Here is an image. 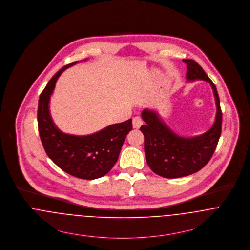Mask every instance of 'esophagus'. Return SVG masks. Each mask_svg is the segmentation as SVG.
Masks as SVG:
<instances>
[{
    "label": "esophagus",
    "mask_w": 250,
    "mask_h": 250,
    "mask_svg": "<svg viewBox=\"0 0 250 250\" xmlns=\"http://www.w3.org/2000/svg\"><path fill=\"white\" fill-rule=\"evenodd\" d=\"M132 125L134 128H140V126L143 125V121L140 117H134L132 120Z\"/></svg>",
    "instance_id": "34e87169"
}]
</instances>
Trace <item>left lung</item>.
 Masks as SVG:
<instances>
[{
    "label": "left lung",
    "mask_w": 250,
    "mask_h": 250,
    "mask_svg": "<svg viewBox=\"0 0 250 250\" xmlns=\"http://www.w3.org/2000/svg\"><path fill=\"white\" fill-rule=\"evenodd\" d=\"M187 64L186 79L206 81L212 86L217 114L213 126L199 136L185 138L175 134L155 111L145 109V125L141 131L145 137V154L148 167L156 174L166 178L190 175L205 166L214 154L222 133V113L216 85L193 59H183Z\"/></svg>",
    "instance_id": "1"
}]
</instances>
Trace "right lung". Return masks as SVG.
Listing matches in <instances>:
<instances>
[{
  "mask_svg": "<svg viewBox=\"0 0 250 250\" xmlns=\"http://www.w3.org/2000/svg\"><path fill=\"white\" fill-rule=\"evenodd\" d=\"M77 63L79 61L60 69L41 93L37 111L38 131L47 155L56 166L73 176L91 180L105 175L115 165L124 141L132 129V120L114 124L85 136L66 134L56 127L49 109L50 99L59 76Z\"/></svg>",
  "mask_w": 250,
  "mask_h": 250,
  "instance_id": "obj_1",
  "label": "right lung"
}]
</instances>
